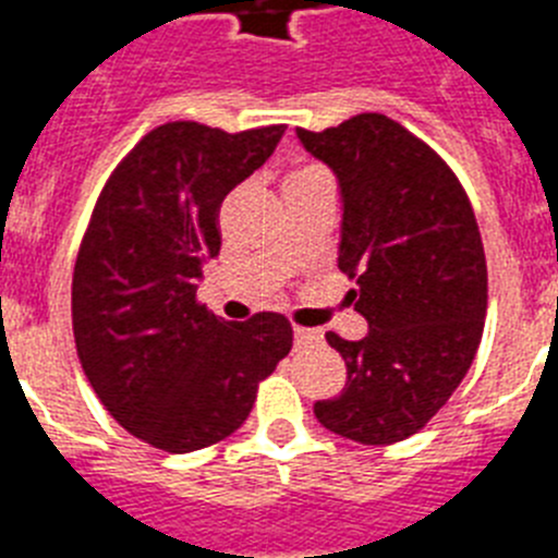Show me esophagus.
Masks as SVG:
<instances>
[{"mask_svg": "<svg viewBox=\"0 0 558 558\" xmlns=\"http://www.w3.org/2000/svg\"><path fill=\"white\" fill-rule=\"evenodd\" d=\"M295 347H307V343H315V340H322V332L318 329H307V327H295Z\"/></svg>", "mask_w": 558, "mask_h": 558, "instance_id": "esophagus-1", "label": "esophagus"}]
</instances>
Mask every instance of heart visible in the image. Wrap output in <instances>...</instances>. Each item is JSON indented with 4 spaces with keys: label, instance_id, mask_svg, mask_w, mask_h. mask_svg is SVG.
Returning <instances> with one entry per match:
<instances>
[{
    "label": "heart",
    "instance_id": "b5f03b06",
    "mask_svg": "<svg viewBox=\"0 0 558 558\" xmlns=\"http://www.w3.org/2000/svg\"><path fill=\"white\" fill-rule=\"evenodd\" d=\"M318 172H324L322 167H315V165H302V167H295L293 172L288 175V181H284V186L293 184V181H302V179H310V175H318Z\"/></svg>",
    "mask_w": 558,
    "mask_h": 558
}]
</instances>
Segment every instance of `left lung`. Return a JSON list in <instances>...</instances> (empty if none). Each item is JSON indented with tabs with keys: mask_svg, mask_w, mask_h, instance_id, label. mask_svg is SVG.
Returning <instances> with one entry per match:
<instances>
[{
	"mask_svg": "<svg viewBox=\"0 0 558 558\" xmlns=\"http://www.w3.org/2000/svg\"><path fill=\"white\" fill-rule=\"evenodd\" d=\"M295 133L340 181L338 268L368 322L363 340L327 332L347 386L315 402V418L357 445H393L447 405L481 347L489 279L475 211L450 165L386 113Z\"/></svg>",
	"mask_w": 558,
	"mask_h": 558,
	"instance_id": "1",
	"label": "left lung"
}]
</instances>
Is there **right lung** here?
<instances>
[{
    "instance_id": "right-lung-1",
    "label": "right lung",
    "mask_w": 558,
    "mask_h": 558,
    "mask_svg": "<svg viewBox=\"0 0 558 558\" xmlns=\"http://www.w3.org/2000/svg\"><path fill=\"white\" fill-rule=\"evenodd\" d=\"M282 133L165 122L113 167L92 211L72 274L77 357L106 411L156 450L231 436L293 347L284 315L223 322L195 284L220 251V204Z\"/></svg>"
}]
</instances>
